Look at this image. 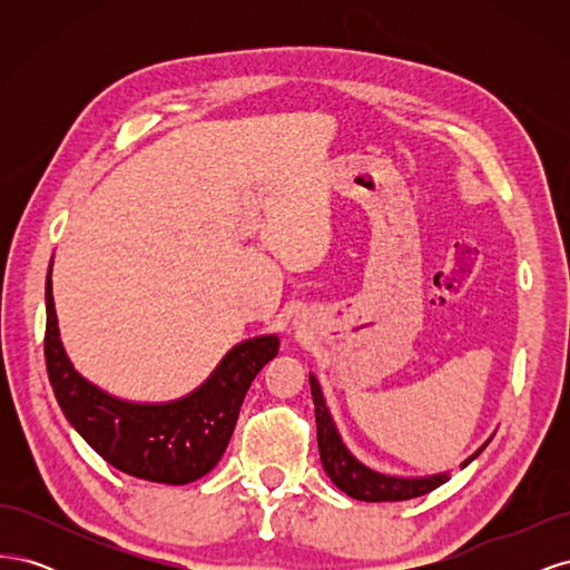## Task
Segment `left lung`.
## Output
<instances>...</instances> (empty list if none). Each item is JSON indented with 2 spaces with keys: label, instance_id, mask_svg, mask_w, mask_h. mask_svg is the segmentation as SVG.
<instances>
[{
  "label": "left lung",
  "instance_id": "1",
  "mask_svg": "<svg viewBox=\"0 0 570 570\" xmlns=\"http://www.w3.org/2000/svg\"><path fill=\"white\" fill-rule=\"evenodd\" d=\"M308 383H312V396L316 406V438H318V454L323 461V469L327 478H331L344 494L361 499V502H404V499L433 492L435 488L442 485V482L450 480V473H435L425 478H400V475H387V473L368 469V465L361 463L347 450V444L342 442L335 421L331 416V409H327L323 400V392L314 373H308ZM490 440L482 444L475 454L465 459L461 463V469H465V465L485 450Z\"/></svg>",
  "mask_w": 570,
  "mask_h": 570
}]
</instances>
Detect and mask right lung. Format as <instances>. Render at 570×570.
<instances>
[{
	"label": "right lung",
	"mask_w": 570,
	"mask_h": 570,
	"mask_svg": "<svg viewBox=\"0 0 570 570\" xmlns=\"http://www.w3.org/2000/svg\"><path fill=\"white\" fill-rule=\"evenodd\" d=\"M45 299L47 373L63 416L114 469L166 485H187L220 461L252 381L281 347L278 335L245 340L195 392L166 404H135L85 381L66 356L51 297V266Z\"/></svg>",
	"instance_id": "1"
}]
</instances>
